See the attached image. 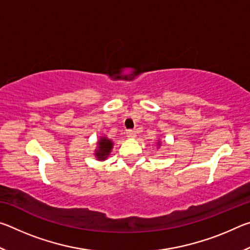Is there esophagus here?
I'll return each instance as SVG.
<instances>
[{
	"mask_svg": "<svg viewBox=\"0 0 250 250\" xmlns=\"http://www.w3.org/2000/svg\"><path fill=\"white\" fill-rule=\"evenodd\" d=\"M135 134H137V133H135L134 130H132V129L126 130V137H128V138H134Z\"/></svg>",
	"mask_w": 250,
	"mask_h": 250,
	"instance_id": "esophagus-1",
	"label": "esophagus"
}]
</instances>
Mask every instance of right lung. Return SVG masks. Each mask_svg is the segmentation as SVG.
Segmentation results:
<instances>
[{"label": "right lung", "instance_id": "add662e5", "mask_svg": "<svg viewBox=\"0 0 250 250\" xmlns=\"http://www.w3.org/2000/svg\"><path fill=\"white\" fill-rule=\"evenodd\" d=\"M98 150L96 151V156L98 158V160H105L108 154L110 153L112 147V142L108 140L107 138H101L99 142H98Z\"/></svg>", "mask_w": 250, "mask_h": 250}]
</instances>
